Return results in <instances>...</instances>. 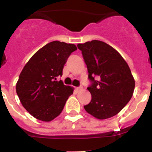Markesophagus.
<instances>
[{
	"label": "esophagus",
	"mask_w": 152,
	"mask_h": 152,
	"mask_svg": "<svg viewBox=\"0 0 152 152\" xmlns=\"http://www.w3.org/2000/svg\"><path fill=\"white\" fill-rule=\"evenodd\" d=\"M80 90H82V88H81V87H79V88H75V91H77V92L80 91Z\"/></svg>",
	"instance_id": "esophagus-1"
}]
</instances>
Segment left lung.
Returning a JSON list of instances; mask_svg holds the SVG:
<instances>
[{
  "instance_id": "1",
  "label": "left lung",
  "mask_w": 152,
  "mask_h": 152,
  "mask_svg": "<svg viewBox=\"0 0 152 152\" xmlns=\"http://www.w3.org/2000/svg\"><path fill=\"white\" fill-rule=\"evenodd\" d=\"M92 84L88 90L91 100L85 110L98 119L119 113L131 100L135 80L125 59L104 42L92 40L78 44Z\"/></svg>"
}]
</instances>
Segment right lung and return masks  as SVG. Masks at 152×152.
I'll use <instances>...</instances> for the list:
<instances>
[{
  "instance_id": "1",
  "label": "right lung",
  "mask_w": 152,
  "mask_h": 152,
  "mask_svg": "<svg viewBox=\"0 0 152 152\" xmlns=\"http://www.w3.org/2000/svg\"><path fill=\"white\" fill-rule=\"evenodd\" d=\"M74 44L53 41L31 57L23 68L16 91L23 107L36 119L52 121L61 113L74 88L57 80L72 52Z\"/></svg>"
}]
</instances>
